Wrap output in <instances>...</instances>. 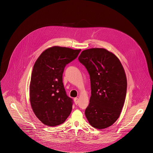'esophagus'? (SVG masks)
I'll use <instances>...</instances> for the list:
<instances>
[{
    "instance_id": "obj_1",
    "label": "esophagus",
    "mask_w": 153,
    "mask_h": 153,
    "mask_svg": "<svg viewBox=\"0 0 153 153\" xmlns=\"http://www.w3.org/2000/svg\"><path fill=\"white\" fill-rule=\"evenodd\" d=\"M74 103H75V104L76 105H77L78 104V103H79V98H74Z\"/></svg>"
}]
</instances>
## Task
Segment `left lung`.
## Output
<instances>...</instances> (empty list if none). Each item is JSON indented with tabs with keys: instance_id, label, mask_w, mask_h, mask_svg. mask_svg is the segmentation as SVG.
<instances>
[{
	"instance_id": "8db88e82",
	"label": "left lung",
	"mask_w": 153,
	"mask_h": 153,
	"mask_svg": "<svg viewBox=\"0 0 153 153\" xmlns=\"http://www.w3.org/2000/svg\"><path fill=\"white\" fill-rule=\"evenodd\" d=\"M78 59L90 76L91 96L85 116L95 128L110 126L119 117L126 94L122 65L114 54L105 48L83 50Z\"/></svg>"
}]
</instances>
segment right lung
<instances>
[{
  "instance_id": "1",
  "label": "right lung",
  "mask_w": 153,
  "mask_h": 153,
  "mask_svg": "<svg viewBox=\"0 0 153 153\" xmlns=\"http://www.w3.org/2000/svg\"><path fill=\"white\" fill-rule=\"evenodd\" d=\"M81 50L54 46L36 60L30 84V101L36 116L43 123L54 126L63 123L72 110L62 82L66 65L75 59Z\"/></svg>"
}]
</instances>
